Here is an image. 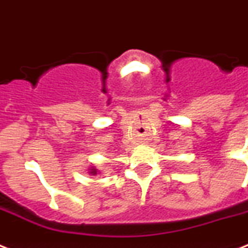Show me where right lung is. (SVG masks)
<instances>
[{
	"label": "right lung",
	"instance_id": "add662e5",
	"mask_svg": "<svg viewBox=\"0 0 248 248\" xmlns=\"http://www.w3.org/2000/svg\"><path fill=\"white\" fill-rule=\"evenodd\" d=\"M91 173H93V175H95V173H96V171H95V170L93 169V171H91Z\"/></svg>",
	"mask_w": 248,
	"mask_h": 248
}]
</instances>
